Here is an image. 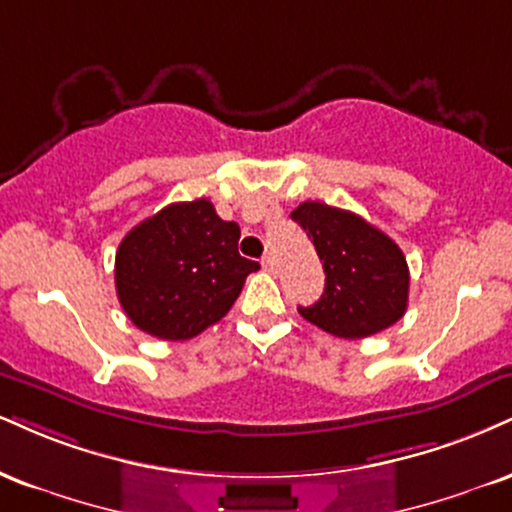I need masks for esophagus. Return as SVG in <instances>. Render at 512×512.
I'll use <instances>...</instances> for the list:
<instances>
[{
	"mask_svg": "<svg viewBox=\"0 0 512 512\" xmlns=\"http://www.w3.org/2000/svg\"><path fill=\"white\" fill-rule=\"evenodd\" d=\"M262 267H264V272L276 274V260H274L272 255H264V257H262Z\"/></svg>",
	"mask_w": 512,
	"mask_h": 512,
	"instance_id": "34e87169",
	"label": "esophagus"
}]
</instances>
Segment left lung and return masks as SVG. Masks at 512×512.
Here are the masks:
<instances>
[{
	"label": "left lung",
	"instance_id": "left-lung-1",
	"mask_svg": "<svg viewBox=\"0 0 512 512\" xmlns=\"http://www.w3.org/2000/svg\"><path fill=\"white\" fill-rule=\"evenodd\" d=\"M315 243L326 283L322 298L298 307L326 334L367 338L396 324L408 310L410 272L403 250L348 209L307 200L291 212Z\"/></svg>",
	"mask_w": 512,
	"mask_h": 512
}]
</instances>
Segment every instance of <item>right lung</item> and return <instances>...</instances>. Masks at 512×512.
<instances>
[{"label":"right lung","mask_w":512,"mask_h":512,"mask_svg":"<svg viewBox=\"0 0 512 512\" xmlns=\"http://www.w3.org/2000/svg\"><path fill=\"white\" fill-rule=\"evenodd\" d=\"M240 229L205 197L140 221L116 250L114 281L128 319L162 341H188L217 324L260 264L238 252Z\"/></svg>","instance_id":"add662e5"}]
</instances>
